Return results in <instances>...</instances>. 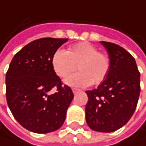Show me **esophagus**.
Here are the masks:
<instances>
[{"label":"esophagus","instance_id":"esophagus-1","mask_svg":"<svg viewBox=\"0 0 146 146\" xmlns=\"http://www.w3.org/2000/svg\"><path fill=\"white\" fill-rule=\"evenodd\" d=\"M72 91H73L74 94H76V92L80 91V90H79V89H76V88H73V89H72Z\"/></svg>","mask_w":146,"mask_h":146}]
</instances>
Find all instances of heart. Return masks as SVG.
<instances>
[{"label":"heart","mask_w":146,"mask_h":146,"mask_svg":"<svg viewBox=\"0 0 146 146\" xmlns=\"http://www.w3.org/2000/svg\"><path fill=\"white\" fill-rule=\"evenodd\" d=\"M79 72L65 79V84L74 87L98 85L106 79L111 70V58L107 54L89 42H77L69 47L68 50L59 48L51 58L52 69L61 78L66 77L76 70Z\"/></svg>","instance_id":"heart-1"}]
</instances>
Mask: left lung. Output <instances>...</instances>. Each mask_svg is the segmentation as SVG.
<instances>
[{"label":"left lung","instance_id":"1","mask_svg":"<svg viewBox=\"0 0 146 146\" xmlns=\"http://www.w3.org/2000/svg\"><path fill=\"white\" fill-rule=\"evenodd\" d=\"M111 58V70L97 88L87 90L86 122L97 131L111 132L133 115L140 93V73L134 57L117 44L101 42Z\"/></svg>","mask_w":146,"mask_h":146}]
</instances>
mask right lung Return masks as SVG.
<instances>
[{
	"instance_id": "obj_1",
	"label": "right lung",
	"mask_w": 146,
	"mask_h": 146,
	"mask_svg": "<svg viewBox=\"0 0 146 146\" xmlns=\"http://www.w3.org/2000/svg\"><path fill=\"white\" fill-rule=\"evenodd\" d=\"M68 39L41 38L21 48L6 73L8 105L21 126L35 133H48L64 123L74 94L62 85L52 69L51 58ZM53 88L55 93L49 94Z\"/></svg>"
}]
</instances>
